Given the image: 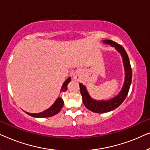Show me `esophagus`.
<instances>
[{
    "mask_svg": "<svg viewBox=\"0 0 150 150\" xmlns=\"http://www.w3.org/2000/svg\"><path fill=\"white\" fill-rule=\"evenodd\" d=\"M73 79H74V80H76V81H79V80H80V76H79V75L78 74H74V75H73Z\"/></svg>",
    "mask_w": 150,
    "mask_h": 150,
    "instance_id": "obj_1",
    "label": "esophagus"
}]
</instances>
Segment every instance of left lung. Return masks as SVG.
Here are the masks:
<instances>
[{"instance_id":"1","label":"left lung","mask_w":150,"mask_h":150,"mask_svg":"<svg viewBox=\"0 0 150 150\" xmlns=\"http://www.w3.org/2000/svg\"><path fill=\"white\" fill-rule=\"evenodd\" d=\"M104 44H109L112 47H115L117 50L121 53L123 57V61H124V69L126 71V77H125V82L123 86L122 91L120 92L116 97H115L111 100H107V101H96L92 99L88 93L87 89L83 84L79 83L80 90L82 97H83V102L85 107L91 110L92 112H97V113H104L107 112L111 110L115 109L119 106L122 104V102L126 99L127 95H128L129 89L132 82V68L129 60L128 56L125 49L121 46L120 44L113 42L112 40H104Z\"/></svg>"}]
</instances>
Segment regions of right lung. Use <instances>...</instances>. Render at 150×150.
Masks as SVG:
<instances>
[{
	"label": "right lung",
	"instance_id": "1",
	"mask_svg": "<svg viewBox=\"0 0 150 150\" xmlns=\"http://www.w3.org/2000/svg\"><path fill=\"white\" fill-rule=\"evenodd\" d=\"M71 81V78L69 77L67 79L66 81H65V83L63 84L62 87H61V92H65L67 89V86L68 85V83ZM63 106V100L61 97H59L57 98L56 101L54 102V103L50 106V108L48 109L44 110L40 113H29L24 111L26 114H28V115H30L34 117H38V118H43V117H49L54 116L55 115H57L58 112L60 111Z\"/></svg>",
	"mask_w": 150,
	"mask_h": 150
}]
</instances>
